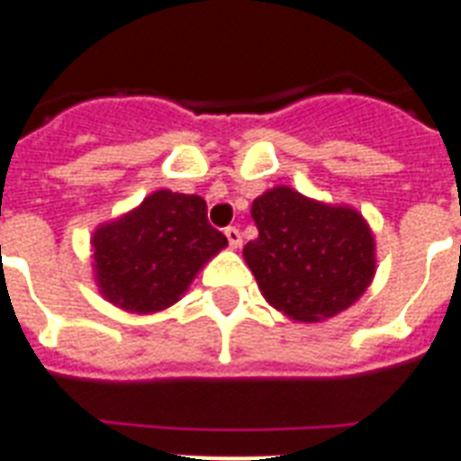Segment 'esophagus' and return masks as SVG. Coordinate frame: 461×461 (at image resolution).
Listing matches in <instances>:
<instances>
[{"mask_svg":"<svg viewBox=\"0 0 461 461\" xmlns=\"http://www.w3.org/2000/svg\"><path fill=\"white\" fill-rule=\"evenodd\" d=\"M224 237H227V241H230L231 249L241 247V231L237 230V227H227V230H224Z\"/></svg>","mask_w":461,"mask_h":461,"instance_id":"obj_1","label":"esophagus"}]
</instances>
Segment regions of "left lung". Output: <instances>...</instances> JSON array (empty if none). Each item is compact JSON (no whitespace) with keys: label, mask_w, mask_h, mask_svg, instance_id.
<instances>
[{"label":"left lung","mask_w":461,"mask_h":461,"mask_svg":"<svg viewBox=\"0 0 461 461\" xmlns=\"http://www.w3.org/2000/svg\"><path fill=\"white\" fill-rule=\"evenodd\" d=\"M258 237L244 247L264 298L298 322L332 317L361 298L374 278V237L359 212L330 207L291 187L251 204Z\"/></svg>","instance_id":"8db88e82"}]
</instances>
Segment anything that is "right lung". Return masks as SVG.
Masks as SVG:
<instances>
[{
	"mask_svg": "<svg viewBox=\"0 0 461 461\" xmlns=\"http://www.w3.org/2000/svg\"><path fill=\"white\" fill-rule=\"evenodd\" d=\"M224 244L227 237L207 221L203 197L158 190L95 231V274L109 303L156 312L173 305Z\"/></svg>",
	"mask_w": 461,
	"mask_h": 461,
	"instance_id": "obj_1",
	"label": "right lung"
}]
</instances>
